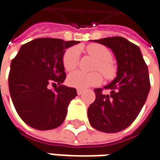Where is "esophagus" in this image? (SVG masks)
<instances>
[{
	"label": "esophagus",
	"mask_w": 160,
	"mask_h": 160,
	"mask_svg": "<svg viewBox=\"0 0 160 160\" xmlns=\"http://www.w3.org/2000/svg\"><path fill=\"white\" fill-rule=\"evenodd\" d=\"M83 93V90L82 89H77V94L80 96V95H81V94Z\"/></svg>",
	"instance_id": "1"
}]
</instances>
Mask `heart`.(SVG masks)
<instances>
[{
  "mask_svg": "<svg viewBox=\"0 0 160 160\" xmlns=\"http://www.w3.org/2000/svg\"><path fill=\"white\" fill-rule=\"evenodd\" d=\"M88 54L95 59L93 70L99 71L106 80H113L116 76L117 67L111 61L112 53L106 46L98 44L89 45L86 49ZM80 60V49L76 46L71 47L64 52L62 57L63 67L66 71L74 70ZM68 84L76 88L84 89L89 87L98 86L102 82V76L98 72H83L76 71L68 76Z\"/></svg>",
  "mask_w": 160,
  "mask_h": 160,
  "instance_id": "obj_1",
  "label": "heart"
}]
</instances>
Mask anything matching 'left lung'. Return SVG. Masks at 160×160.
<instances>
[{
  "label": "left lung",
  "mask_w": 160,
  "mask_h": 160,
  "mask_svg": "<svg viewBox=\"0 0 160 160\" xmlns=\"http://www.w3.org/2000/svg\"><path fill=\"white\" fill-rule=\"evenodd\" d=\"M93 42L106 45L114 52L117 62L115 80L104 88H96V99L88 109L91 126L108 133L130 126L140 114L150 88L149 72L138 45L122 37L106 38Z\"/></svg>",
  "instance_id": "8db88e82"
}]
</instances>
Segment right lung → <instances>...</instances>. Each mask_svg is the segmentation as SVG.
Here are the masks:
<instances>
[{
    "label": "right lung",
    "instance_id": "right-lung-1",
    "mask_svg": "<svg viewBox=\"0 0 160 160\" xmlns=\"http://www.w3.org/2000/svg\"><path fill=\"white\" fill-rule=\"evenodd\" d=\"M79 43L58 38L34 39L22 45L11 61V99L18 115L32 128L52 130L64 121L68 106L77 91L62 85L66 78L62 57L67 48ZM50 84L59 86L52 91Z\"/></svg>",
    "mask_w": 160,
    "mask_h": 160
}]
</instances>
